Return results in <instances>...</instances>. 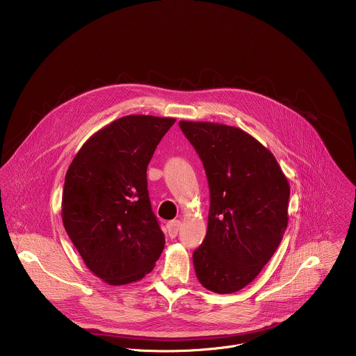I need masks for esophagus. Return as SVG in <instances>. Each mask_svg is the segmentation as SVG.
Listing matches in <instances>:
<instances>
[{"mask_svg":"<svg viewBox=\"0 0 356 356\" xmlns=\"http://www.w3.org/2000/svg\"><path fill=\"white\" fill-rule=\"evenodd\" d=\"M181 220H170L167 222V232L171 238H175L178 236V232L181 229Z\"/></svg>","mask_w":356,"mask_h":356,"instance_id":"obj_1","label":"esophagus"}]
</instances>
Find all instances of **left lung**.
Instances as JSON below:
<instances>
[{
    "label": "left lung",
    "mask_w": 356,
    "mask_h": 356,
    "mask_svg": "<svg viewBox=\"0 0 356 356\" xmlns=\"http://www.w3.org/2000/svg\"><path fill=\"white\" fill-rule=\"evenodd\" d=\"M209 186L208 229L193 252L197 280L226 295L252 282L288 226L289 182L274 154L244 130L181 120Z\"/></svg>",
    "instance_id": "left-lung-1"
}]
</instances>
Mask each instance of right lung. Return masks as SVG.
I'll return each mask as SVG.
<instances>
[{
    "label": "right lung",
    "instance_id": "add662e5",
    "mask_svg": "<svg viewBox=\"0 0 356 356\" xmlns=\"http://www.w3.org/2000/svg\"><path fill=\"white\" fill-rule=\"evenodd\" d=\"M174 118L129 115L95 133L64 181L63 225L88 268L109 285L151 273L164 248L147 168Z\"/></svg>",
    "mask_w": 356,
    "mask_h": 356
}]
</instances>
